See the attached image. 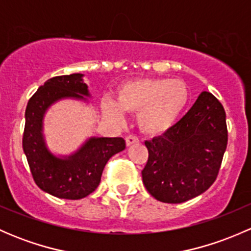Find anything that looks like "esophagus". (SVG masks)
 I'll return each mask as SVG.
<instances>
[{
	"label": "esophagus",
	"instance_id": "esophagus-1",
	"mask_svg": "<svg viewBox=\"0 0 251 251\" xmlns=\"http://www.w3.org/2000/svg\"><path fill=\"white\" fill-rule=\"evenodd\" d=\"M125 141H126V146L127 147L131 146V144H135V143H138V142H140L137 136H133V135L127 136V137L125 138Z\"/></svg>",
	"mask_w": 251,
	"mask_h": 251
}]
</instances>
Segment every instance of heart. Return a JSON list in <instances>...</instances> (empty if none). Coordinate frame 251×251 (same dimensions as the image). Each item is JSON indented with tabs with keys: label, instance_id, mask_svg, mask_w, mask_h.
<instances>
[{
	"label": "heart",
	"instance_id": "heart-1",
	"mask_svg": "<svg viewBox=\"0 0 251 251\" xmlns=\"http://www.w3.org/2000/svg\"><path fill=\"white\" fill-rule=\"evenodd\" d=\"M118 102L104 98L103 113L114 121L124 119V110L137 113L144 133L158 136L175 125L189 102V90L182 80L137 78L120 86Z\"/></svg>",
	"mask_w": 251,
	"mask_h": 251
}]
</instances>
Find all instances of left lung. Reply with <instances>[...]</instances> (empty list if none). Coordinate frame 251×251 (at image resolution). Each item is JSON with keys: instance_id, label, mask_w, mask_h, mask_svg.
I'll return each instance as SVG.
<instances>
[{"instance_id": "1", "label": "left lung", "mask_w": 251, "mask_h": 251, "mask_svg": "<svg viewBox=\"0 0 251 251\" xmlns=\"http://www.w3.org/2000/svg\"><path fill=\"white\" fill-rule=\"evenodd\" d=\"M226 113L210 92L163 136L146 141L144 187L159 201L178 204L204 193L216 179L227 148Z\"/></svg>"}]
</instances>
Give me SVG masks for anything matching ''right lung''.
<instances>
[{"label":"right lung","mask_w":251,"mask_h":251,"mask_svg":"<svg viewBox=\"0 0 251 251\" xmlns=\"http://www.w3.org/2000/svg\"><path fill=\"white\" fill-rule=\"evenodd\" d=\"M82 77L70 74L50 78L30 98L25 110L23 151L30 171L42 191L60 199L76 201L96 191L107 161L126 147L121 137H91L70 155L57 156L47 148L45 114L64 98L87 100L90 92Z\"/></svg>","instance_id":"obj_1"}]
</instances>
